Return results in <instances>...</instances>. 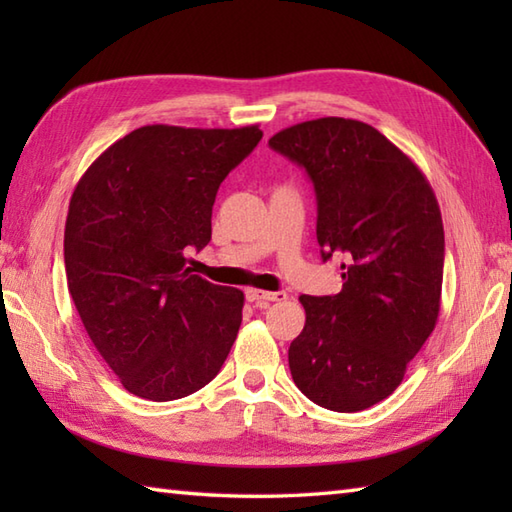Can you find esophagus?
Segmentation results:
<instances>
[{"instance_id": "1", "label": "esophagus", "mask_w": 512, "mask_h": 512, "mask_svg": "<svg viewBox=\"0 0 512 512\" xmlns=\"http://www.w3.org/2000/svg\"><path fill=\"white\" fill-rule=\"evenodd\" d=\"M246 297L248 301H286V292L284 290H275V292H268V290H257V288H250L246 290Z\"/></svg>"}]
</instances>
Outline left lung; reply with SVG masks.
<instances>
[{
    "mask_svg": "<svg viewBox=\"0 0 512 512\" xmlns=\"http://www.w3.org/2000/svg\"><path fill=\"white\" fill-rule=\"evenodd\" d=\"M268 145L308 171L323 262L343 288L301 295L306 325L290 343L295 385L319 407L352 413L385 400L438 323L442 215L427 176L372 125L325 116Z\"/></svg>",
    "mask_w": 512,
    "mask_h": 512,
    "instance_id": "obj_1",
    "label": "left lung"
}]
</instances>
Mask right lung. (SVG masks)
<instances>
[{"label":"right lung","mask_w":512,"mask_h":512,"mask_svg":"<svg viewBox=\"0 0 512 512\" xmlns=\"http://www.w3.org/2000/svg\"><path fill=\"white\" fill-rule=\"evenodd\" d=\"M259 125H145L83 173L63 235L68 290L85 332L129 394L167 402L220 372L244 292L193 275L211 242L217 189L262 140Z\"/></svg>","instance_id":"1"}]
</instances>
